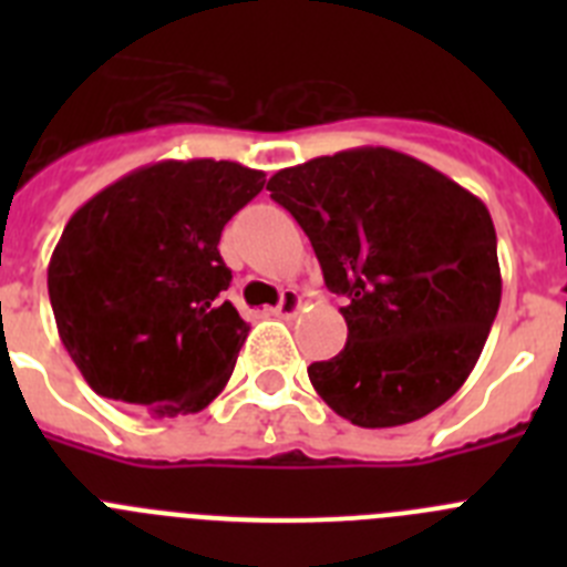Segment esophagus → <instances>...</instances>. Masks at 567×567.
Instances as JSON below:
<instances>
[{"label": "esophagus", "instance_id": "obj_1", "mask_svg": "<svg viewBox=\"0 0 567 567\" xmlns=\"http://www.w3.org/2000/svg\"><path fill=\"white\" fill-rule=\"evenodd\" d=\"M298 309H300V295L295 292V289H284V295H280V300H278V307H275L272 312L278 315V318H295V315H298Z\"/></svg>", "mask_w": 567, "mask_h": 567}]
</instances>
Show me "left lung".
Listing matches in <instances>:
<instances>
[{
	"instance_id": "obj_1",
	"label": "left lung",
	"mask_w": 567,
	"mask_h": 567,
	"mask_svg": "<svg viewBox=\"0 0 567 567\" xmlns=\"http://www.w3.org/2000/svg\"><path fill=\"white\" fill-rule=\"evenodd\" d=\"M267 189L309 235L327 287L349 298L346 346L309 365L315 392L363 429L443 405L480 360L503 295L485 204L389 147L320 155Z\"/></svg>"
}]
</instances>
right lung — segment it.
Listing matches in <instances>:
<instances>
[{
    "label": "right lung",
    "mask_w": 567,
    "mask_h": 567,
    "mask_svg": "<svg viewBox=\"0 0 567 567\" xmlns=\"http://www.w3.org/2000/svg\"><path fill=\"white\" fill-rule=\"evenodd\" d=\"M264 189L235 162L133 169L73 213L48 267L59 338L102 398L178 417L227 385L247 320L218 295L227 221Z\"/></svg>",
    "instance_id": "obj_1"
}]
</instances>
